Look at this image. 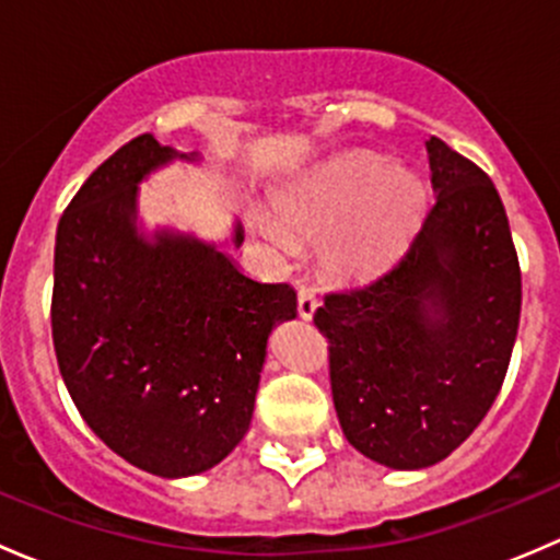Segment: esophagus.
Returning <instances> with one entry per match:
<instances>
[{
    "instance_id": "obj_1",
    "label": "esophagus",
    "mask_w": 560,
    "mask_h": 560,
    "mask_svg": "<svg viewBox=\"0 0 560 560\" xmlns=\"http://www.w3.org/2000/svg\"><path fill=\"white\" fill-rule=\"evenodd\" d=\"M316 306H319V301H316L314 290H308V287H301V292H298V314H301L303 319H312Z\"/></svg>"
}]
</instances>
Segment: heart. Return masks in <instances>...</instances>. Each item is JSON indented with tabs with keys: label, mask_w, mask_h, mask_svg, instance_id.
Returning a JSON list of instances; mask_svg holds the SVG:
<instances>
[{
	"label": "heart",
	"mask_w": 560,
	"mask_h": 560,
	"mask_svg": "<svg viewBox=\"0 0 560 560\" xmlns=\"http://www.w3.org/2000/svg\"><path fill=\"white\" fill-rule=\"evenodd\" d=\"M425 200L420 175L389 167L376 156H349L287 189L279 211L298 238H327V268L358 276L406 238L425 211ZM254 228L276 252H295V238L276 219L257 217Z\"/></svg>",
	"instance_id": "obj_1"
}]
</instances>
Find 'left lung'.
<instances>
[{
  "instance_id": "8db88e82",
  "label": "left lung",
  "mask_w": 560,
  "mask_h": 560,
  "mask_svg": "<svg viewBox=\"0 0 560 560\" xmlns=\"http://www.w3.org/2000/svg\"><path fill=\"white\" fill-rule=\"evenodd\" d=\"M425 149L436 202L409 248L314 314L343 436L398 471L433 466L471 436L521 325V265L493 180L444 140Z\"/></svg>"
}]
</instances>
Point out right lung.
Segmentation results:
<instances>
[{
	"mask_svg": "<svg viewBox=\"0 0 560 560\" xmlns=\"http://www.w3.org/2000/svg\"><path fill=\"white\" fill-rule=\"evenodd\" d=\"M173 160L200 156L140 135L89 175L59 219L50 301L61 380L86 425L165 479L238 447L270 330L298 314L290 284L252 279L217 244L145 233L138 184Z\"/></svg>",
	"mask_w": 560,
	"mask_h": 560,
	"instance_id": "right-lung-1",
	"label": "right lung"
}]
</instances>
